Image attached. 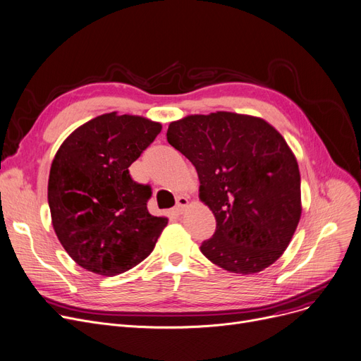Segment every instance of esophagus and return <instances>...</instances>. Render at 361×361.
<instances>
[{"instance_id": "1", "label": "esophagus", "mask_w": 361, "mask_h": 361, "mask_svg": "<svg viewBox=\"0 0 361 361\" xmlns=\"http://www.w3.org/2000/svg\"><path fill=\"white\" fill-rule=\"evenodd\" d=\"M188 204H190V200H188L186 197H183V195L178 197V198H176V207H175V212H176L178 214H182V213L185 212V209L188 207Z\"/></svg>"}]
</instances>
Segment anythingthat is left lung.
<instances>
[{
    "label": "left lung",
    "mask_w": 361,
    "mask_h": 361,
    "mask_svg": "<svg viewBox=\"0 0 361 361\" xmlns=\"http://www.w3.org/2000/svg\"><path fill=\"white\" fill-rule=\"evenodd\" d=\"M167 141L195 166L200 200L216 217L201 252L243 274L276 262L301 217L300 169L283 136L260 117L216 111L171 122Z\"/></svg>",
    "instance_id": "1"
}]
</instances>
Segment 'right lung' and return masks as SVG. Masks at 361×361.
I'll return each mask as SVG.
<instances>
[{
	"label": "right lung",
	"instance_id": "obj_1",
	"mask_svg": "<svg viewBox=\"0 0 361 361\" xmlns=\"http://www.w3.org/2000/svg\"><path fill=\"white\" fill-rule=\"evenodd\" d=\"M161 125L142 116L101 114L67 136L51 164L48 204L59 241L83 269L116 276L151 254L167 225L148 213L151 188L129 166Z\"/></svg>",
	"mask_w": 361,
	"mask_h": 361
}]
</instances>
